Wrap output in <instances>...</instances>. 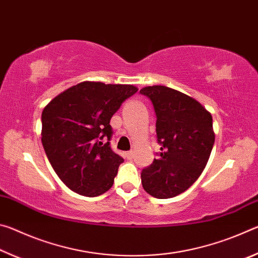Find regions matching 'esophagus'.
Wrapping results in <instances>:
<instances>
[{
    "mask_svg": "<svg viewBox=\"0 0 258 258\" xmlns=\"http://www.w3.org/2000/svg\"><path fill=\"white\" fill-rule=\"evenodd\" d=\"M133 157H134V154L132 151H127V152H125V158L127 159V160H132L133 159Z\"/></svg>",
    "mask_w": 258,
    "mask_h": 258,
    "instance_id": "esophagus-1",
    "label": "esophagus"
}]
</instances>
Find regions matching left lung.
Wrapping results in <instances>:
<instances>
[{"instance_id": "1", "label": "left lung", "mask_w": 258, "mask_h": 258, "mask_svg": "<svg viewBox=\"0 0 258 258\" xmlns=\"http://www.w3.org/2000/svg\"><path fill=\"white\" fill-rule=\"evenodd\" d=\"M154 104L158 158L141 173L142 186L152 197L167 199L184 192L202 175L215 133L211 112L197 100L171 87L140 90Z\"/></svg>"}]
</instances>
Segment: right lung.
I'll return each instance as SVG.
<instances>
[{"label":"right lung","mask_w":258,"mask_h":258,"mask_svg":"<svg viewBox=\"0 0 258 258\" xmlns=\"http://www.w3.org/2000/svg\"><path fill=\"white\" fill-rule=\"evenodd\" d=\"M138 92L128 84L82 82L51 100L42 112V145L59 178L85 197L113 184L124 159L110 148V119Z\"/></svg>","instance_id":"add662e5"}]
</instances>
